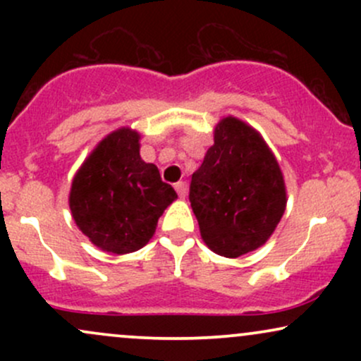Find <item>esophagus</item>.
I'll use <instances>...</instances> for the list:
<instances>
[{"mask_svg":"<svg viewBox=\"0 0 361 361\" xmlns=\"http://www.w3.org/2000/svg\"><path fill=\"white\" fill-rule=\"evenodd\" d=\"M175 190H176V193L180 195V198H185L186 197V185H185V181H178V183L175 185Z\"/></svg>","mask_w":361,"mask_h":361,"instance_id":"1","label":"esophagus"}]
</instances>
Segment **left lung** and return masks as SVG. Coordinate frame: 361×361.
Masks as SVG:
<instances>
[{
  "label": "left lung",
  "mask_w": 361,
  "mask_h": 361,
  "mask_svg": "<svg viewBox=\"0 0 361 361\" xmlns=\"http://www.w3.org/2000/svg\"><path fill=\"white\" fill-rule=\"evenodd\" d=\"M190 204L202 239L238 258L270 239L287 205L281 169L259 132L235 117L215 126L214 146L192 175Z\"/></svg>",
  "instance_id": "8db88e82"
}]
</instances>
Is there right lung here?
Masks as SVG:
<instances>
[{"label":"right lung","mask_w":361,"mask_h":361,"mask_svg":"<svg viewBox=\"0 0 361 361\" xmlns=\"http://www.w3.org/2000/svg\"><path fill=\"white\" fill-rule=\"evenodd\" d=\"M139 139V132L128 127L106 135L78 169L69 193L81 233L114 255L146 246L157 219L178 198L156 164L142 161Z\"/></svg>","instance_id":"add662e5"}]
</instances>
